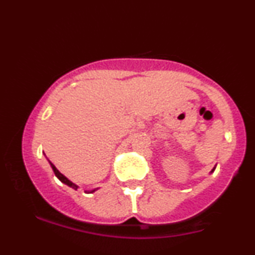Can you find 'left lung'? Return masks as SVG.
I'll list each match as a JSON object with an SVG mask.
<instances>
[{"label": "left lung", "mask_w": 255, "mask_h": 255, "mask_svg": "<svg viewBox=\"0 0 255 255\" xmlns=\"http://www.w3.org/2000/svg\"><path fill=\"white\" fill-rule=\"evenodd\" d=\"M215 169H216V166H215V168H213V169H212V170H211V172H213V171H215Z\"/></svg>", "instance_id": "8db88e82"}]
</instances>
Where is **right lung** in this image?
<instances>
[{
  "label": "right lung",
  "mask_w": 255,
  "mask_h": 255,
  "mask_svg": "<svg viewBox=\"0 0 255 255\" xmlns=\"http://www.w3.org/2000/svg\"><path fill=\"white\" fill-rule=\"evenodd\" d=\"M49 163H50V165H51L52 170H54V174H55V176H56V177L58 178V180H60L61 182H62V183L67 184V186H69V187H72L73 189H75V191H77V189L79 188V186H78V184L73 183L72 181H71V180H68V178H67L66 176H64L63 174H61V172L57 170V168H56V166H55L54 164H52L51 162H49ZM97 189H98V188H95V189H92V191H86V192H87V193H93V192H96V191H97Z\"/></svg>",
  "instance_id": "1"
}]
</instances>
